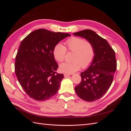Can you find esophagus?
I'll use <instances>...</instances> for the list:
<instances>
[{"mask_svg": "<svg viewBox=\"0 0 131 131\" xmlns=\"http://www.w3.org/2000/svg\"><path fill=\"white\" fill-rule=\"evenodd\" d=\"M69 76H70L69 74H64V77L65 78H67V77H69Z\"/></svg>", "mask_w": 131, "mask_h": 131, "instance_id": "obj_1", "label": "esophagus"}]
</instances>
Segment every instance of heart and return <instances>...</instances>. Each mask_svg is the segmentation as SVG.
<instances>
[{"label":"heart","instance_id":"obj_1","mask_svg":"<svg viewBox=\"0 0 131 131\" xmlns=\"http://www.w3.org/2000/svg\"><path fill=\"white\" fill-rule=\"evenodd\" d=\"M68 51L74 52L72 62H64L59 65V69L61 72L71 74L77 72L81 67L86 68L92 63L94 56V50L92 45L84 39L78 37H72L66 42ZM67 52L66 47L57 43L53 50V56L59 62L64 59Z\"/></svg>","mask_w":131,"mask_h":131}]
</instances>
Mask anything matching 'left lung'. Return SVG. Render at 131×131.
<instances>
[{
    "label": "left lung",
    "instance_id": "8db88e82",
    "mask_svg": "<svg viewBox=\"0 0 131 131\" xmlns=\"http://www.w3.org/2000/svg\"><path fill=\"white\" fill-rule=\"evenodd\" d=\"M73 35L86 39L94 52L91 65L81 73V81L75 86V92L83 100L94 101L103 96L112 84L117 66L115 53L105 39L92 30L85 29Z\"/></svg>",
    "mask_w": 131,
    "mask_h": 131
}]
</instances>
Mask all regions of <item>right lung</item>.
<instances>
[{
	"label": "right lung",
	"mask_w": 131,
	"mask_h": 131,
	"mask_svg": "<svg viewBox=\"0 0 131 131\" xmlns=\"http://www.w3.org/2000/svg\"><path fill=\"white\" fill-rule=\"evenodd\" d=\"M70 36L40 29L30 33L21 42L16 56L15 74L30 97L45 101L58 92L64 75L56 72L58 66L53 50L59 41Z\"/></svg>",
	"instance_id": "add662e5"
}]
</instances>
